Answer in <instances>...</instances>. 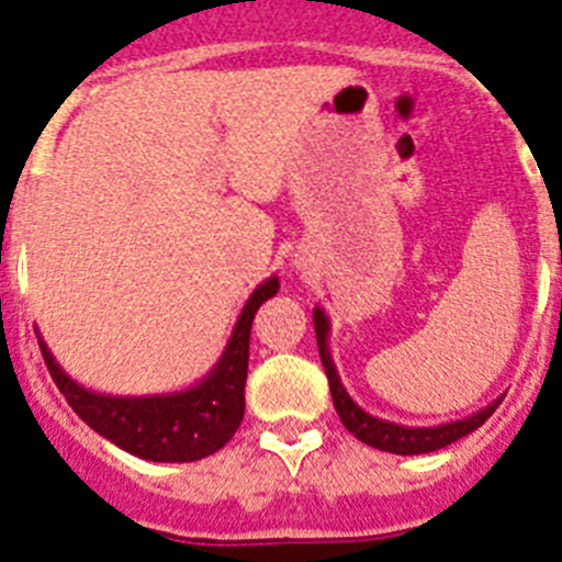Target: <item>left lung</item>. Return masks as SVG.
Returning <instances> with one entry per match:
<instances>
[{
	"instance_id": "left-lung-1",
	"label": "left lung",
	"mask_w": 562,
	"mask_h": 562,
	"mask_svg": "<svg viewBox=\"0 0 562 562\" xmlns=\"http://www.w3.org/2000/svg\"><path fill=\"white\" fill-rule=\"evenodd\" d=\"M312 321H315V337H317V351H321V362H324L326 376H329V391L331 402H335V411L340 416V422L346 425L349 434H355L362 445L369 448L385 450V453L396 456H419V453H434V450L448 448L453 441H459L461 436L473 434L475 428H481L493 411L498 408L501 400H493L486 408L475 411V414L464 416V419L453 422H441V425H434V428H411V425H396V422L380 419V416H371L357 405L349 396V391L342 389L340 376H337L335 362H331L329 355V317L321 306H315L312 312Z\"/></svg>"
}]
</instances>
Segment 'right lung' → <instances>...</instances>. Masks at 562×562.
Instances as JSON below:
<instances>
[{"mask_svg":"<svg viewBox=\"0 0 562 562\" xmlns=\"http://www.w3.org/2000/svg\"><path fill=\"white\" fill-rule=\"evenodd\" d=\"M278 286V278L270 276L252 290L216 366L191 389L173 394L112 396L89 391L58 366L42 337L38 346L64 400L95 434L137 459L168 464L200 461L225 448L241 425L252 317Z\"/></svg>","mask_w":562,"mask_h":562,"instance_id":"add662e5","label":"right lung"}]
</instances>
